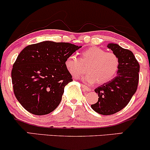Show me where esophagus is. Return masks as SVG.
<instances>
[{"mask_svg": "<svg viewBox=\"0 0 150 150\" xmlns=\"http://www.w3.org/2000/svg\"><path fill=\"white\" fill-rule=\"evenodd\" d=\"M82 88H83L84 89H85V90H86V91H90L91 90V89L89 88V87H87V86H86V85H82Z\"/></svg>", "mask_w": 150, "mask_h": 150, "instance_id": "esophagus-1", "label": "esophagus"}]
</instances>
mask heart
I'll list each match as a JSON object with an SVG mask.
<instances>
[{
	"instance_id": "1",
	"label": "heart",
	"mask_w": 150,
	"mask_h": 150,
	"mask_svg": "<svg viewBox=\"0 0 150 150\" xmlns=\"http://www.w3.org/2000/svg\"><path fill=\"white\" fill-rule=\"evenodd\" d=\"M70 75L77 78L85 73H88L83 80L89 83L97 82L103 85L114 78L120 68V59L116 53L107 52L98 47H92L81 53L80 58L74 55L68 56L65 61Z\"/></svg>"
}]
</instances>
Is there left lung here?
Here are the masks:
<instances>
[{"instance_id": "left-lung-1", "label": "left lung", "mask_w": 150, "mask_h": 150, "mask_svg": "<svg viewBox=\"0 0 150 150\" xmlns=\"http://www.w3.org/2000/svg\"><path fill=\"white\" fill-rule=\"evenodd\" d=\"M107 46L119 58L120 68L112 80L94 89L99 98L91 107L102 115L114 114L128 105L137 89L140 71V65L131 51L116 44Z\"/></svg>"}]
</instances>
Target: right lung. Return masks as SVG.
Listing matches in <instances>:
<instances>
[{
    "label": "right lung",
    "mask_w": 150,
    "mask_h": 150,
    "mask_svg": "<svg viewBox=\"0 0 150 150\" xmlns=\"http://www.w3.org/2000/svg\"><path fill=\"white\" fill-rule=\"evenodd\" d=\"M80 47L46 41L20 53L12 69V83L15 97L27 111L42 116L58 107L65 87L73 81L65 61Z\"/></svg>",
    "instance_id": "right-lung-1"
}]
</instances>
